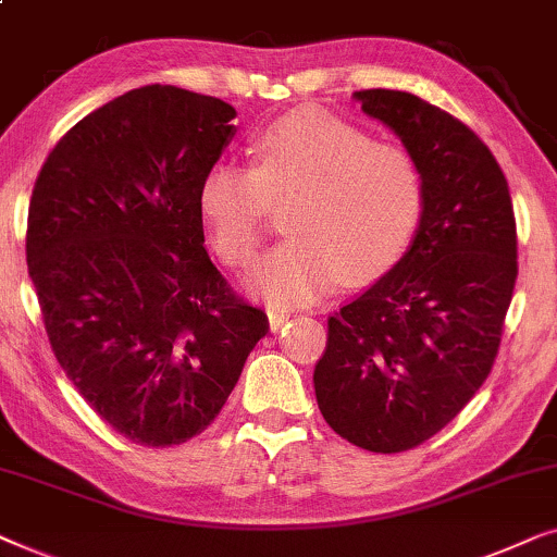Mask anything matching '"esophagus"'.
I'll return each instance as SVG.
<instances>
[{"label":"esophagus","instance_id":"1","mask_svg":"<svg viewBox=\"0 0 557 557\" xmlns=\"http://www.w3.org/2000/svg\"><path fill=\"white\" fill-rule=\"evenodd\" d=\"M288 317H292V314H286V311H276V309H271V311H269V324H271V332H278L281 326H284V324L288 322Z\"/></svg>","mask_w":557,"mask_h":557}]
</instances>
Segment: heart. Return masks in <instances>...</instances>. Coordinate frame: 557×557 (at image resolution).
<instances>
[{"label": "heart", "mask_w": 557, "mask_h": 557, "mask_svg": "<svg viewBox=\"0 0 557 557\" xmlns=\"http://www.w3.org/2000/svg\"><path fill=\"white\" fill-rule=\"evenodd\" d=\"M253 166L215 162L197 187L210 246L231 269L261 248L271 205L288 202L286 243L250 273V288L273 307L322 299L345 276L368 284L413 243L425 205L413 151L317 109H301L256 134Z\"/></svg>", "instance_id": "b5f03b06"}]
</instances>
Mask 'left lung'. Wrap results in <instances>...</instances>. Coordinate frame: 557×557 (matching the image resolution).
I'll return each mask as SVG.
<instances>
[{"label": "left lung", "instance_id": "left-lung-1", "mask_svg": "<svg viewBox=\"0 0 557 557\" xmlns=\"http://www.w3.org/2000/svg\"><path fill=\"white\" fill-rule=\"evenodd\" d=\"M423 170L413 246L334 317L314 368L324 421L349 444L400 454L444 429L490 377L517 278L505 172L467 124L406 90H357Z\"/></svg>", "mask_w": 557, "mask_h": 557}]
</instances>
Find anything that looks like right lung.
<instances>
[{
  "label": "right lung",
  "instance_id": "right-lung-1",
  "mask_svg": "<svg viewBox=\"0 0 557 557\" xmlns=\"http://www.w3.org/2000/svg\"><path fill=\"white\" fill-rule=\"evenodd\" d=\"M233 119L220 98L134 88L81 119L35 180L25 250L52 355L136 446L208 429L269 332L210 261L197 210Z\"/></svg>",
  "mask_w": 557,
  "mask_h": 557
}]
</instances>
